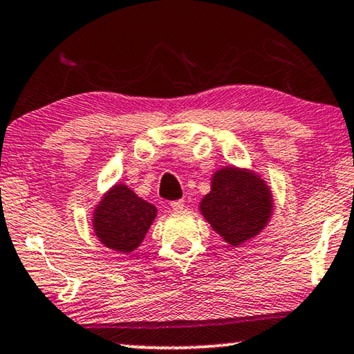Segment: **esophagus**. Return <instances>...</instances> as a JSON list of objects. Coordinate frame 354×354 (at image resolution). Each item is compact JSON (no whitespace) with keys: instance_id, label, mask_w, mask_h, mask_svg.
Masks as SVG:
<instances>
[{"instance_id":"obj_1","label":"esophagus","mask_w":354,"mask_h":354,"mask_svg":"<svg viewBox=\"0 0 354 354\" xmlns=\"http://www.w3.org/2000/svg\"><path fill=\"white\" fill-rule=\"evenodd\" d=\"M170 206H171L173 211H176V212L181 211V209L184 207V200H175V201H171Z\"/></svg>"}]
</instances>
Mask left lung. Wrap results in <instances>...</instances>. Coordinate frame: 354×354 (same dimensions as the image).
Masks as SVG:
<instances>
[{
  "label": "left lung",
  "instance_id": "8db88e82",
  "mask_svg": "<svg viewBox=\"0 0 354 354\" xmlns=\"http://www.w3.org/2000/svg\"><path fill=\"white\" fill-rule=\"evenodd\" d=\"M272 194L253 173L225 167L215 171L201 214L225 241L237 247L263 230L272 215Z\"/></svg>",
  "mask_w": 354,
  "mask_h": 354
}]
</instances>
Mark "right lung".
Returning a JSON list of instances; mask_svg holds the SVG:
<instances>
[{
  "label": "right lung",
  "instance_id": "obj_1",
  "mask_svg": "<svg viewBox=\"0 0 354 354\" xmlns=\"http://www.w3.org/2000/svg\"><path fill=\"white\" fill-rule=\"evenodd\" d=\"M156 212L153 205L139 198L127 185L117 184L95 211V234L117 253H133L151 226Z\"/></svg>",
  "mask_w": 354,
  "mask_h": 354
}]
</instances>
